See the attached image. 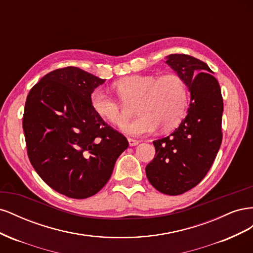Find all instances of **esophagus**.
I'll use <instances>...</instances> for the list:
<instances>
[{"label":"esophagus","instance_id":"esophagus-1","mask_svg":"<svg viewBox=\"0 0 253 253\" xmlns=\"http://www.w3.org/2000/svg\"><path fill=\"white\" fill-rule=\"evenodd\" d=\"M127 141H128L129 147H135V145H137V144L139 143V141H138V140L133 139V138H127Z\"/></svg>","mask_w":253,"mask_h":253}]
</instances>
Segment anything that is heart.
<instances>
[{
    "label": "heart",
    "mask_w": 253,
    "mask_h": 253,
    "mask_svg": "<svg viewBox=\"0 0 253 253\" xmlns=\"http://www.w3.org/2000/svg\"><path fill=\"white\" fill-rule=\"evenodd\" d=\"M122 101L95 90L90 104L98 117L115 126H121L127 119L126 105L136 103L135 112L139 116L124 126V132L142 136L155 132H170L185 117L189 105V89L179 75L167 74L157 78L155 75L134 74L113 84Z\"/></svg>",
    "instance_id": "heart-1"
}]
</instances>
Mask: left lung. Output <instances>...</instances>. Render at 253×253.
Returning a JSON list of instances; mask_svg holds the SVG:
<instances>
[{
  "label": "left lung",
  "instance_id": "1",
  "mask_svg": "<svg viewBox=\"0 0 253 253\" xmlns=\"http://www.w3.org/2000/svg\"><path fill=\"white\" fill-rule=\"evenodd\" d=\"M166 59L186 81L190 105L186 118L172 134L153 141L156 154L145 173L159 192L179 195L202 181L217 155L223 139L224 103L219 84L205 62L179 53Z\"/></svg>",
  "mask_w": 253,
  "mask_h": 253
}]
</instances>
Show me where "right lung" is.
<instances>
[{
	"label": "right lung",
	"mask_w": 253,
	"mask_h": 253,
	"mask_svg": "<svg viewBox=\"0 0 253 253\" xmlns=\"http://www.w3.org/2000/svg\"><path fill=\"white\" fill-rule=\"evenodd\" d=\"M104 81L68 66L45 75L26 99L23 129L30 164L67 197L82 200L99 192L128 147L91 108L90 95Z\"/></svg>",
	"instance_id": "obj_1"
}]
</instances>
